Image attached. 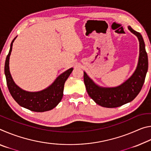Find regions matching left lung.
Returning <instances> with one entry per match:
<instances>
[{
	"instance_id": "left-lung-1",
	"label": "left lung",
	"mask_w": 151,
	"mask_h": 151,
	"mask_svg": "<svg viewBox=\"0 0 151 151\" xmlns=\"http://www.w3.org/2000/svg\"><path fill=\"white\" fill-rule=\"evenodd\" d=\"M128 29L137 36L139 41V57L133 74L123 83L115 87H104L97 85L84 71V83L89 96L101 106L115 108L131 102L142 87L148 70V56L140 33L129 26Z\"/></svg>"
}]
</instances>
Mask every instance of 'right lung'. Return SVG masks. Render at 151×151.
<instances>
[{
  "label": "right lung",
  "mask_w": 151,
  "mask_h": 151,
  "mask_svg": "<svg viewBox=\"0 0 151 151\" xmlns=\"http://www.w3.org/2000/svg\"><path fill=\"white\" fill-rule=\"evenodd\" d=\"M17 37H15L11 42L4 65V74L10 93L20 106L30 111L34 112L50 111L57 106L62 100L65 83L72 73L73 68H70L60 74L50 86L42 91L29 92L23 90L14 83L9 69L10 56L12 45Z\"/></svg>",
  "instance_id": "1"
}]
</instances>
